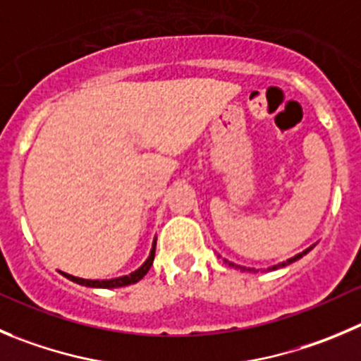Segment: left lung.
I'll use <instances>...</instances> for the list:
<instances>
[{"label":"left lung","instance_id":"obj_1","mask_svg":"<svg viewBox=\"0 0 361 361\" xmlns=\"http://www.w3.org/2000/svg\"><path fill=\"white\" fill-rule=\"evenodd\" d=\"M312 249V247H310ZM310 249H306V251H302V252H299L298 257H294V258H290V260H287V262H283V264H279V265H274V267H271V271H276V269H279V267H285V265H288V264H292V262H295V260H299V258L302 257V255H306V252L310 251ZM228 264H230V262H228ZM230 265H233V264H230ZM235 267H238V265H235ZM242 271H252V269H245V267H240Z\"/></svg>","mask_w":361,"mask_h":361}]
</instances>
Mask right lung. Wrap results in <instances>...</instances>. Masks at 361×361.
I'll list each match as a JSON object with an SVG mask.
<instances>
[{"label":"right lung","mask_w":361,"mask_h":361,"mask_svg":"<svg viewBox=\"0 0 361 361\" xmlns=\"http://www.w3.org/2000/svg\"><path fill=\"white\" fill-rule=\"evenodd\" d=\"M154 247H157V242H154V244H153V249H151V252H149V258H147V260L144 262L142 267H139L135 272H131V274L123 276V278L103 279V281H99V279L74 278V276L66 274V272H62V274L66 276L67 279H71V281L78 283V285H85V287H92V288H117V287H126V285H131V283L140 281V279H142L144 276L147 274V271H149L151 265H153V260H154Z\"/></svg>","instance_id":"add662e5"}]
</instances>
